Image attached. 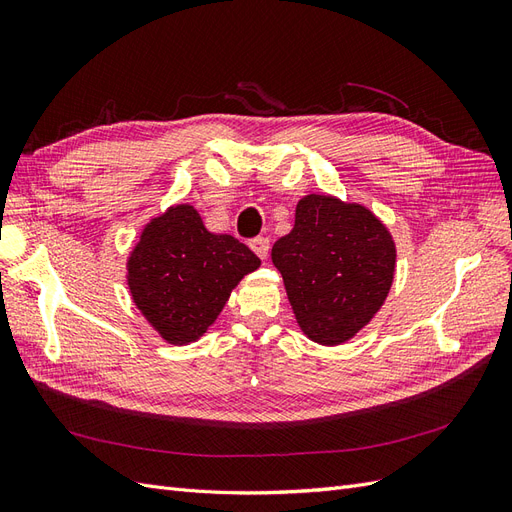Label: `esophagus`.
Returning <instances> with one entry per match:
<instances>
[{
    "instance_id": "34e87169",
    "label": "esophagus",
    "mask_w": 512,
    "mask_h": 512,
    "mask_svg": "<svg viewBox=\"0 0 512 512\" xmlns=\"http://www.w3.org/2000/svg\"><path fill=\"white\" fill-rule=\"evenodd\" d=\"M250 247L256 252L258 258L265 260L269 256V239L267 237H256L250 241Z\"/></svg>"
}]
</instances>
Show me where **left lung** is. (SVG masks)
Listing matches in <instances>:
<instances>
[{
  "instance_id": "1",
  "label": "left lung",
  "mask_w": 512,
  "mask_h": 512,
  "mask_svg": "<svg viewBox=\"0 0 512 512\" xmlns=\"http://www.w3.org/2000/svg\"><path fill=\"white\" fill-rule=\"evenodd\" d=\"M271 258L301 329L327 346L365 327L395 273V243L376 215L320 194L299 200L294 228L275 241Z\"/></svg>"
}]
</instances>
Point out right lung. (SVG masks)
I'll use <instances>...</instances> for the list:
<instances>
[{"mask_svg": "<svg viewBox=\"0 0 512 512\" xmlns=\"http://www.w3.org/2000/svg\"><path fill=\"white\" fill-rule=\"evenodd\" d=\"M258 265L245 243L209 232L194 207L177 205L145 228L128 262V284L134 303L166 342L190 344Z\"/></svg>", "mask_w": 512, "mask_h": 512, "instance_id": "1", "label": "right lung"}]
</instances>
